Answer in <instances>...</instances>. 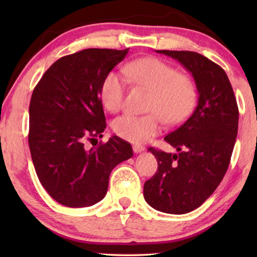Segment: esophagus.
Instances as JSON below:
<instances>
[{
  "mask_svg": "<svg viewBox=\"0 0 257 257\" xmlns=\"http://www.w3.org/2000/svg\"><path fill=\"white\" fill-rule=\"evenodd\" d=\"M132 149L136 153H140V152H143L144 150H145V147H144L143 145H133Z\"/></svg>",
  "mask_w": 257,
  "mask_h": 257,
  "instance_id": "34e87169",
  "label": "esophagus"
}]
</instances>
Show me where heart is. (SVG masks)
<instances>
[{
    "label": "heart",
    "mask_w": 257,
    "mask_h": 257,
    "mask_svg": "<svg viewBox=\"0 0 257 257\" xmlns=\"http://www.w3.org/2000/svg\"><path fill=\"white\" fill-rule=\"evenodd\" d=\"M128 80L149 90L151 96L145 115L125 114L112 122V130L119 138L130 143H145L159 135L164 120L179 124L191 114L196 101V87L193 80L163 59L143 57L127 63L122 69ZM126 93V82L118 72L111 71L101 82L99 96L103 106L115 113L120 111Z\"/></svg>",
    "instance_id": "obj_1"
}]
</instances>
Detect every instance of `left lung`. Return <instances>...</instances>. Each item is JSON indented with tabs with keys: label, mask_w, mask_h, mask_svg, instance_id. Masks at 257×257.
<instances>
[{
	"label": "left lung",
	"mask_w": 257,
	"mask_h": 257,
	"mask_svg": "<svg viewBox=\"0 0 257 257\" xmlns=\"http://www.w3.org/2000/svg\"><path fill=\"white\" fill-rule=\"evenodd\" d=\"M177 59L192 73L198 105L184 124L165 137L172 154L150 147L158 171L144 185V198L154 209L186 214L213 194L230 163L238 127V107L224 70L193 51L157 50Z\"/></svg>",
	"instance_id": "obj_1"
}]
</instances>
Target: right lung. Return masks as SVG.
I'll list each match as a JSON object with an SVG mask.
<instances>
[{
	"instance_id": "1",
	"label": "right lung",
	"mask_w": 257,
	"mask_h": 257,
	"mask_svg": "<svg viewBox=\"0 0 257 257\" xmlns=\"http://www.w3.org/2000/svg\"><path fill=\"white\" fill-rule=\"evenodd\" d=\"M127 52L92 48L64 56L35 86L28 136L31 159L42 186L62 205L79 208L100 201L111 171L133 156L130 143L117 136L87 146L106 127L101 82Z\"/></svg>"
}]
</instances>
